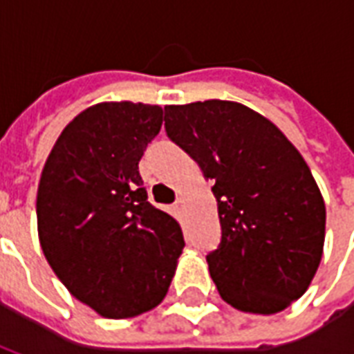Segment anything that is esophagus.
Listing matches in <instances>:
<instances>
[{
	"mask_svg": "<svg viewBox=\"0 0 354 354\" xmlns=\"http://www.w3.org/2000/svg\"><path fill=\"white\" fill-rule=\"evenodd\" d=\"M174 207H176L178 210H182V207H184V199H182V197H178L176 203H174Z\"/></svg>",
	"mask_w": 354,
	"mask_h": 354,
	"instance_id": "34e87169",
	"label": "esophagus"
}]
</instances>
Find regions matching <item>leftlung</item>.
Instances as JSON below:
<instances>
[{"label":"left lung","instance_id":"1","mask_svg":"<svg viewBox=\"0 0 354 354\" xmlns=\"http://www.w3.org/2000/svg\"><path fill=\"white\" fill-rule=\"evenodd\" d=\"M165 131L214 182L222 239L207 261L223 301L273 315L304 296L322 258L326 208L296 147L237 102L167 106Z\"/></svg>","mask_w":354,"mask_h":354}]
</instances>
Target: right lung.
<instances>
[{
  "mask_svg": "<svg viewBox=\"0 0 354 354\" xmlns=\"http://www.w3.org/2000/svg\"><path fill=\"white\" fill-rule=\"evenodd\" d=\"M162 109L104 102L58 136L37 187L43 254L81 304L108 319L153 309L184 248L178 222L147 201L138 162Z\"/></svg>",
  "mask_w": 354,
  "mask_h": 354,
  "instance_id": "obj_1",
  "label": "right lung"
}]
</instances>
